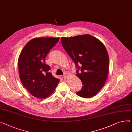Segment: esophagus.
I'll return each instance as SVG.
<instances>
[{
	"instance_id": "1",
	"label": "esophagus",
	"mask_w": 132,
	"mask_h": 132,
	"mask_svg": "<svg viewBox=\"0 0 132 132\" xmlns=\"http://www.w3.org/2000/svg\"><path fill=\"white\" fill-rule=\"evenodd\" d=\"M68 74H67V73H64V78H65V79H66V78H67L68 77Z\"/></svg>"
}]
</instances>
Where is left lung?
Returning a JSON list of instances; mask_svg holds the SVG:
<instances>
[{
	"label": "left lung",
	"mask_w": 132,
	"mask_h": 132,
	"mask_svg": "<svg viewBox=\"0 0 132 132\" xmlns=\"http://www.w3.org/2000/svg\"><path fill=\"white\" fill-rule=\"evenodd\" d=\"M61 42L77 68L83 87L77 94L84 98L95 96L107 79L109 59L106 48L96 37L86 34L61 38Z\"/></svg>",
	"instance_id": "left-lung-1"
}]
</instances>
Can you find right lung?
<instances>
[{"label": "right lung", "instance_id": "1", "mask_svg": "<svg viewBox=\"0 0 132 132\" xmlns=\"http://www.w3.org/2000/svg\"><path fill=\"white\" fill-rule=\"evenodd\" d=\"M59 38H34L24 46L18 59L21 82L31 95L38 98H45L54 91L60 80L50 72V67L45 59Z\"/></svg>", "mask_w": 132, "mask_h": 132}]
</instances>
